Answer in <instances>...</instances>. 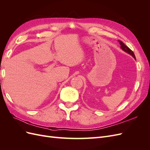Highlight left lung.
I'll return each mask as SVG.
<instances>
[{"mask_svg": "<svg viewBox=\"0 0 150 150\" xmlns=\"http://www.w3.org/2000/svg\"><path fill=\"white\" fill-rule=\"evenodd\" d=\"M119 42H120V45H121V48L124 51H125V52H126L127 53H128V54H129L130 55H131L135 59H136V57H135V56H134V52L131 51V50L128 47V46H126V45L122 42V41H121V40H119Z\"/></svg>", "mask_w": 150, "mask_h": 150, "instance_id": "8db88e82", "label": "left lung"}]
</instances>
